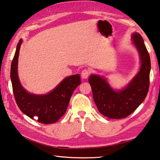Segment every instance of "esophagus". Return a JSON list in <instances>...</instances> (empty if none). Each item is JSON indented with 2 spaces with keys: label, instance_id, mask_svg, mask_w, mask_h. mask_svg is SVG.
Returning a JSON list of instances; mask_svg holds the SVG:
<instances>
[{
  "label": "esophagus",
  "instance_id": "obj_1",
  "mask_svg": "<svg viewBox=\"0 0 160 160\" xmlns=\"http://www.w3.org/2000/svg\"><path fill=\"white\" fill-rule=\"evenodd\" d=\"M90 72H91V71L89 69H84L82 72H81V76H82L83 79H87L90 75Z\"/></svg>",
  "mask_w": 160,
  "mask_h": 160
}]
</instances>
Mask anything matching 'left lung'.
<instances>
[{"mask_svg":"<svg viewBox=\"0 0 160 160\" xmlns=\"http://www.w3.org/2000/svg\"><path fill=\"white\" fill-rule=\"evenodd\" d=\"M136 47L141 57V70L127 88L121 91L112 90L106 80L95 75H90L93 98L101 114L112 119L128 117L141 105L148 92L150 86V58L140 34H133Z\"/></svg>","mask_w":160,"mask_h":160,"instance_id":"1","label":"left lung"}]
</instances>
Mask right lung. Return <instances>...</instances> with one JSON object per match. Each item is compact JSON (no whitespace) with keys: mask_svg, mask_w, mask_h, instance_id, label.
<instances>
[{"mask_svg":"<svg viewBox=\"0 0 160 160\" xmlns=\"http://www.w3.org/2000/svg\"><path fill=\"white\" fill-rule=\"evenodd\" d=\"M22 40L17 46L12 62L10 78L14 98L21 111L30 118L38 117V122L42 124H52L65 114L75 89L81 83L80 75L65 78L53 91L46 95H34L22 88L17 75V62Z\"/></svg>","mask_w":160,"mask_h":160,"instance_id":"obj_1","label":"right lung"}]
</instances>
